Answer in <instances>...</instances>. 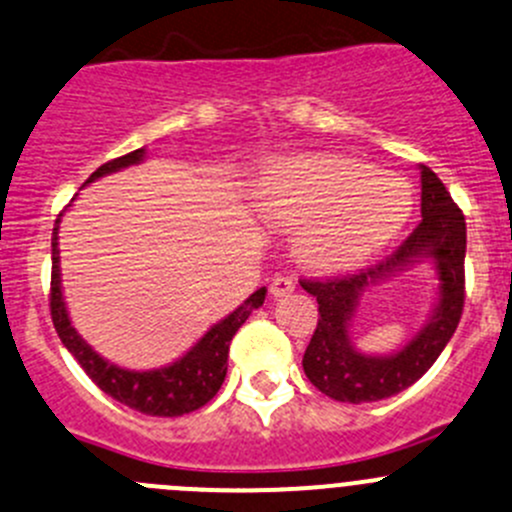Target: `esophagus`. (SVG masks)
I'll list each match as a JSON object with an SVG mask.
<instances>
[{
  "label": "esophagus",
  "instance_id": "34e87169",
  "mask_svg": "<svg viewBox=\"0 0 512 512\" xmlns=\"http://www.w3.org/2000/svg\"><path fill=\"white\" fill-rule=\"evenodd\" d=\"M294 289L296 284L289 276H274V281H271V296H274V299H284V296H289Z\"/></svg>",
  "mask_w": 512,
  "mask_h": 512
}]
</instances>
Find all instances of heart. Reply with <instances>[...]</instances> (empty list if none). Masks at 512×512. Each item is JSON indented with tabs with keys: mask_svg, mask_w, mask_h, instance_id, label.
I'll list each match as a JSON object with an SVG mask.
<instances>
[{
	"mask_svg": "<svg viewBox=\"0 0 512 512\" xmlns=\"http://www.w3.org/2000/svg\"><path fill=\"white\" fill-rule=\"evenodd\" d=\"M253 208L274 228H301L296 251L319 271L367 264L405 231L415 208L402 178L337 153L299 155L271 165Z\"/></svg>",
	"mask_w": 512,
	"mask_h": 512,
	"instance_id": "b5f03b06",
	"label": "heart"
}]
</instances>
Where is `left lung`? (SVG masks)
I'll return each instance as SVG.
<instances>
[{
    "mask_svg": "<svg viewBox=\"0 0 512 512\" xmlns=\"http://www.w3.org/2000/svg\"><path fill=\"white\" fill-rule=\"evenodd\" d=\"M422 223L397 253L359 274L332 281H304L319 301V324L304 352V372L326 397L349 405L377 402L412 387L435 364L460 324L465 304V216L442 180L420 165ZM430 260L438 276L436 304L421 327L389 355L362 353L351 339V321L364 290Z\"/></svg>",
    "mask_w": 512,
    "mask_h": 512,
    "instance_id": "1",
    "label": "left lung"
}]
</instances>
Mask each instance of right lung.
Returning <instances> with one entry per match:
<instances>
[{"label": "right lung", "instance_id": "right-lung-1", "mask_svg": "<svg viewBox=\"0 0 512 512\" xmlns=\"http://www.w3.org/2000/svg\"><path fill=\"white\" fill-rule=\"evenodd\" d=\"M145 160V148L133 150V153L115 158L110 163L100 165L87 183H95L97 178H105L110 173L130 168ZM60 218L55 221V231H52V296H50V309L52 321H55L57 337L67 347V352L77 359L87 377L97 384L105 394L118 399L120 405L138 410L143 415L153 417H180L188 412L198 410L206 402L216 397L221 389L223 379H226L228 369V347H231L233 334L241 329L243 321L248 319L253 309L264 306L266 299V286L259 291H253L238 309L231 314L223 316L221 321L208 329L183 357L175 362L165 364L158 369H125L120 364L110 362L102 354H97L85 339L80 337L75 326H72L70 311H67L65 296H62V274H60Z\"/></svg>", "mask_w": 512, "mask_h": 512}]
</instances>
